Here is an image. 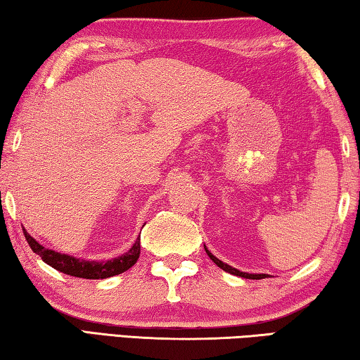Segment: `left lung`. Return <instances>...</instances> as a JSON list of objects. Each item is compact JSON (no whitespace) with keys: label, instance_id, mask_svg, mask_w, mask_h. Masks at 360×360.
Instances as JSON below:
<instances>
[{"label":"left lung","instance_id":"left-lung-1","mask_svg":"<svg viewBox=\"0 0 360 360\" xmlns=\"http://www.w3.org/2000/svg\"><path fill=\"white\" fill-rule=\"evenodd\" d=\"M205 251H206V254L210 255V259L214 262V264L219 266V268H222L224 271H227V273H230V275H235V276H240V278H246V279H264V278H268V275H265V273H246V271H240L238 268H233L231 265H227L225 264V262H222V260H219L216 255H212L210 251H208V248L205 246Z\"/></svg>","mask_w":360,"mask_h":360}]
</instances>
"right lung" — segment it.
I'll use <instances>...</instances> for the list:
<instances>
[{"label": "right lung", "instance_id": "right-lung-1", "mask_svg": "<svg viewBox=\"0 0 360 360\" xmlns=\"http://www.w3.org/2000/svg\"><path fill=\"white\" fill-rule=\"evenodd\" d=\"M23 235L28 241L30 248L33 249V252H36L42 259V262H46L47 265H51L56 270L65 273V275L70 276H76V278H84V279H105V278H111L115 275H120L131 268L136 264V260L139 257V249H141V245H139V236L136 241L133 243V246L127 251L125 254L119 255V257L109 259V260H87V259H77L75 255H68V254H62L53 251V249L44 248L39 245L28 231L23 229Z\"/></svg>", "mask_w": 360, "mask_h": 360}]
</instances>
